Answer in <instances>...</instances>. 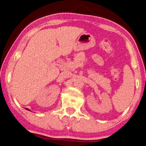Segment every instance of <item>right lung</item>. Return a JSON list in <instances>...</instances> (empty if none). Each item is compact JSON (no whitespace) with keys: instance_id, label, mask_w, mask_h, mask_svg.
I'll use <instances>...</instances> for the list:
<instances>
[{"instance_id":"right-lung-1","label":"right lung","mask_w":146,"mask_h":146,"mask_svg":"<svg viewBox=\"0 0 146 146\" xmlns=\"http://www.w3.org/2000/svg\"><path fill=\"white\" fill-rule=\"evenodd\" d=\"M25 109H27V110H28V111H30V110H29V109H27V108H25Z\"/></svg>"}]
</instances>
